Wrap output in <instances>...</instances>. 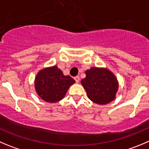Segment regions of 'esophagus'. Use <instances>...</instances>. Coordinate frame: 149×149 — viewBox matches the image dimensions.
<instances>
[{
    "label": "esophagus",
    "instance_id": "obj_1",
    "mask_svg": "<svg viewBox=\"0 0 149 149\" xmlns=\"http://www.w3.org/2000/svg\"><path fill=\"white\" fill-rule=\"evenodd\" d=\"M74 80L76 81V83H78V82L80 81V77H79V76H76V77H74Z\"/></svg>",
    "mask_w": 149,
    "mask_h": 149
}]
</instances>
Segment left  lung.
<instances>
[{
  "label": "left lung",
  "instance_id": "obj_1",
  "mask_svg": "<svg viewBox=\"0 0 149 149\" xmlns=\"http://www.w3.org/2000/svg\"><path fill=\"white\" fill-rule=\"evenodd\" d=\"M87 96L93 102L106 104L115 100L118 82L107 68L91 67L86 71V77L80 81Z\"/></svg>",
  "mask_w": 149,
  "mask_h": 149
}]
</instances>
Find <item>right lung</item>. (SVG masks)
<instances>
[{
	"instance_id": "right-lung-1",
	"label": "right lung",
	"mask_w": 149,
	"mask_h": 149,
	"mask_svg": "<svg viewBox=\"0 0 149 149\" xmlns=\"http://www.w3.org/2000/svg\"><path fill=\"white\" fill-rule=\"evenodd\" d=\"M75 80L64 75L57 66L44 68L36 74L34 87L39 97L44 101L56 103L64 98L65 95Z\"/></svg>"
}]
</instances>
